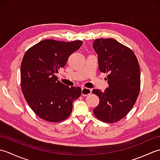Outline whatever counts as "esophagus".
<instances>
[{
  "label": "esophagus",
  "instance_id": "34e87169",
  "mask_svg": "<svg viewBox=\"0 0 160 160\" xmlns=\"http://www.w3.org/2000/svg\"><path fill=\"white\" fill-rule=\"evenodd\" d=\"M91 93V90L89 89V88L82 87V89H81V93H82V95L84 96H88V95H89Z\"/></svg>",
  "mask_w": 160,
  "mask_h": 160
}]
</instances>
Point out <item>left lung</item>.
Here are the masks:
<instances>
[{
    "label": "left lung",
    "instance_id": "obj_1",
    "mask_svg": "<svg viewBox=\"0 0 160 160\" xmlns=\"http://www.w3.org/2000/svg\"><path fill=\"white\" fill-rule=\"evenodd\" d=\"M93 47L100 71L108 73V84L104 92L92 91L100 99L93 113L101 121L113 123L125 117L136 102L140 89V65L133 52L114 39H96Z\"/></svg>",
    "mask_w": 160,
    "mask_h": 160
}]
</instances>
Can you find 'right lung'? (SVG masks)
Returning <instances> with one entry per match:
<instances>
[{
	"mask_svg": "<svg viewBox=\"0 0 160 160\" xmlns=\"http://www.w3.org/2000/svg\"><path fill=\"white\" fill-rule=\"evenodd\" d=\"M82 45V40L61 42L46 39L29 48L24 55L20 67L22 93L29 106L43 120L51 122L64 120L72 111L73 102L80 96V87L64 85L55 74Z\"/></svg>",
	"mask_w": 160,
	"mask_h": 160,
	"instance_id": "add662e5",
	"label": "right lung"
}]
</instances>
